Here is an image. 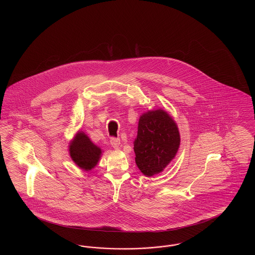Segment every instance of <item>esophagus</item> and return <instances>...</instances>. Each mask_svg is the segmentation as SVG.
Listing matches in <instances>:
<instances>
[{"label":"esophagus","instance_id":"obj_1","mask_svg":"<svg viewBox=\"0 0 255 255\" xmlns=\"http://www.w3.org/2000/svg\"><path fill=\"white\" fill-rule=\"evenodd\" d=\"M110 142H111V145L113 146L115 149H118L121 146V139L119 137H112Z\"/></svg>","mask_w":255,"mask_h":255}]
</instances>
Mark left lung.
I'll list each match as a JSON object with an SVG mask.
<instances>
[{"instance_id": "obj_1", "label": "left lung", "mask_w": 255, "mask_h": 255, "mask_svg": "<svg viewBox=\"0 0 255 255\" xmlns=\"http://www.w3.org/2000/svg\"><path fill=\"white\" fill-rule=\"evenodd\" d=\"M180 144L178 125L166 111L149 110L140 116L133 151L135 163L144 176L162 172L175 158Z\"/></svg>"}]
</instances>
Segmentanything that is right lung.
Listing matches in <instances>:
<instances>
[{
    "label": "right lung",
    "instance_id": "right-lung-1",
    "mask_svg": "<svg viewBox=\"0 0 255 255\" xmlns=\"http://www.w3.org/2000/svg\"><path fill=\"white\" fill-rule=\"evenodd\" d=\"M69 144L70 157L80 169L90 171L97 166L102 150L83 131L75 133Z\"/></svg>",
    "mask_w": 255,
    "mask_h": 255
}]
</instances>
